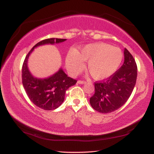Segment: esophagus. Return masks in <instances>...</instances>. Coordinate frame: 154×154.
Returning a JSON list of instances; mask_svg holds the SVG:
<instances>
[{
    "instance_id": "esophagus-1",
    "label": "esophagus",
    "mask_w": 154,
    "mask_h": 154,
    "mask_svg": "<svg viewBox=\"0 0 154 154\" xmlns=\"http://www.w3.org/2000/svg\"><path fill=\"white\" fill-rule=\"evenodd\" d=\"M77 83L79 84H86V82L85 81H82V80H78Z\"/></svg>"
}]
</instances>
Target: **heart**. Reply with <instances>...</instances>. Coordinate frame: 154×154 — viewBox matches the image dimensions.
Here are the masks:
<instances>
[{
	"instance_id": "heart-1",
	"label": "heart",
	"mask_w": 154,
	"mask_h": 154,
	"mask_svg": "<svg viewBox=\"0 0 154 154\" xmlns=\"http://www.w3.org/2000/svg\"><path fill=\"white\" fill-rule=\"evenodd\" d=\"M122 58V51L118 47L106 43H94L84 46L80 51H69L66 66L71 74L77 75L84 68L83 61H87L86 68L92 77L103 79L116 72Z\"/></svg>"
}]
</instances>
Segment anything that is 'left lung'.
<instances>
[{"mask_svg":"<svg viewBox=\"0 0 154 154\" xmlns=\"http://www.w3.org/2000/svg\"><path fill=\"white\" fill-rule=\"evenodd\" d=\"M123 54V66L104 82L95 83V94L90 98V104L100 113H110L120 108L131 96L135 87L137 65L125 48Z\"/></svg>","mask_w":154,"mask_h":154,"instance_id":"8db88e82","label":"left lung"}]
</instances>
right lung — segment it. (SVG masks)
<instances>
[{
	"mask_svg": "<svg viewBox=\"0 0 154 154\" xmlns=\"http://www.w3.org/2000/svg\"><path fill=\"white\" fill-rule=\"evenodd\" d=\"M66 39L49 38L40 41L35 45L26 56L22 66V84L27 96L34 105L45 110L58 108L63 103L66 90L76 84L77 80L68 77L63 69L51 76L38 78L33 76L28 67V60L36 47L45 45L59 44Z\"/></svg>",
	"mask_w": 154,
	"mask_h": 154,
	"instance_id": "1",
	"label": "right lung"
}]
</instances>
